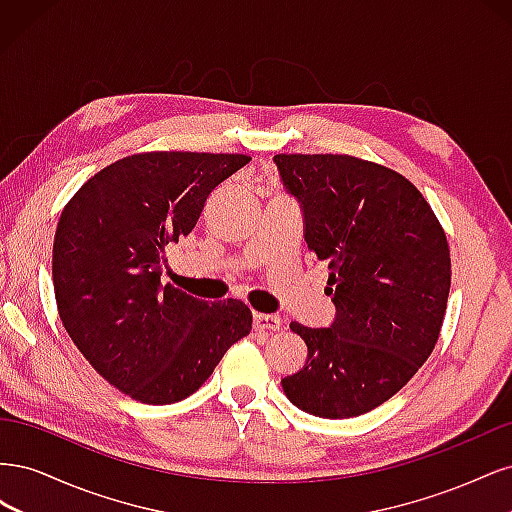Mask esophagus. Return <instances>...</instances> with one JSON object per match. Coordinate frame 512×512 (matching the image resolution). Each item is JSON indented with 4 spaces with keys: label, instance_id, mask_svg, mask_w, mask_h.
Instances as JSON below:
<instances>
[{
    "label": "esophagus",
    "instance_id": "esophagus-1",
    "mask_svg": "<svg viewBox=\"0 0 512 512\" xmlns=\"http://www.w3.org/2000/svg\"><path fill=\"white\" fill-rule=\"evenodd\" d=\"M282 318L273 314H260L254 312V329L256 331H280Z\"/></svg>",
    "mask_w": 512,
    "mask_h": 512
}]
</instances>
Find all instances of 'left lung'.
I'll return each instance as SVG.
<instances>
[{"label":"left lung","mask_w":512,"mask_h":512,"mask_svg":"<svg viewBox=\"0 0 512 512\" xmlns=\"http://www.w3.org/2000/svg\"><path fill=\"white\" fill-rule=\"evenodd\" d=\"M299 200L303 235L329 262L327 329H290L307 361L282 378L286 397L320 418L378 408L416 374L436 346L451 288L446 235L423 194L395 170L333 153L273 158Z\"/></svg>","instance_id":"left-lung-1"}]
</instances>
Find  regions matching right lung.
I'll return each mask as SVG.
<instances>
[{"label": "right lung", "instance_id": "right-lung-1", "mask_svg": "<svg viewBox=\"0 0 512 512\" xmlns=\"http://www.w3.org/2000/svg\"><path fill=\"white\" fill-rule=\"evenodd\" d=\"M252 158L153 151L102 168L55 232L53 286L74 346L121 393L151 406L198 391L252 329L243 301L162 286L164 247L190 235L211 192Z\"/></svg>", "mask_w": 512, "mask_h": 512}]
</instances>
